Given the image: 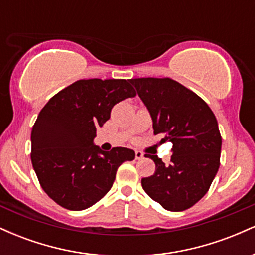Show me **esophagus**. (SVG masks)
Wrapping results in <instances>:
<instances>
[{
	"instance_id": "1",
	"label": "esophagus",
	"mask_w": 255,
	"mask_h": 255,
	"mask_svg": "<svg viewBox=\"0 0 255 255\" xmlns=\"http://www.w3.org/2000/svg\"><path fill=\"white\" fill-rule=\"evenodd\" d=\"M144 158V153L141 151H135V159H142Z\"/></svg>"
}]
</instances>
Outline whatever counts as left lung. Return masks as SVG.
<instances>
[{
    "label": "left lung",
    "mask_w": 255,
    "mask_h": 255,
    "mask_svg": "<svg viewBox=\"0 0 255 255\" xmlns=\"http://www.w3.org/2000/svg\"><path fill=\"white\" fill-rule=\"evenodd\" d=\"M130 83L150 113L153 133L164 136L160 142L172 144L169 164L148 156L156 171L142 178V188L165 210L189 209L206 194L219 168L222 137L215 114L172 79L137 78Z\"/></svg>",
    "instance_id": "1"
}]
</instances>
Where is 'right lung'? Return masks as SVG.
Masks as SVG:
<instances>
[{
	"label": "right lung",
	"mask_w": 255,
	"mask_h": 255,
	"mask_svg": "<svg viewBox=\"0 0 255 255\" xmlns=\"http://www.w3.org/2000/svg\"><path fill=\"white\" fill-rule=\"evenodd\" d=\"M136 93L129 80H78L40 110L31 133V160L44 192L64 209L80 211L110 191L116 171L133 160L130 148L102 151L93 140L113 107Z\"/></svg>",
	"instance_id": "obj_1"
}]
</instances>
